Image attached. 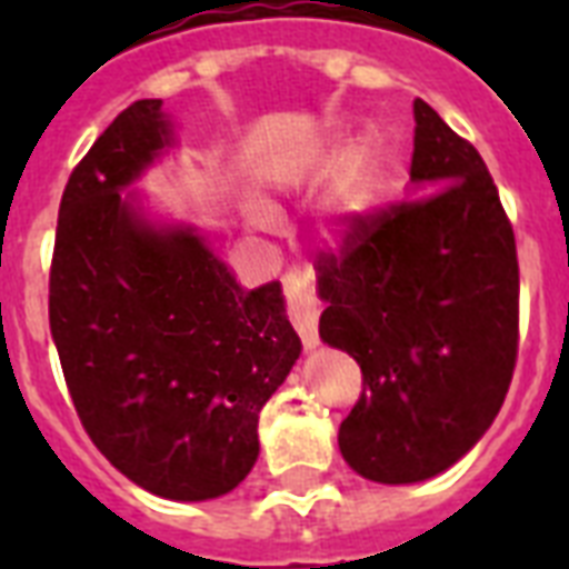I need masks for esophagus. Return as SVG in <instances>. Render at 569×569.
<instances>
[{
    "instance_id": "1",
    "label": "esophagus",
    "mask_w": 569,
    "mask_h": 569,
    "mask_svg": "<svg viewBox=\"0 0 569 569\" xmlns=\"http://www.w3.org/2000/svg\"><path fill=\"white\" fill-rule=\"evenodd\" d=\"M286 301H289V319H292L295 330L301 333L303 346H319V301L303 277H286Z\"/></svg>"
}]
</instances>
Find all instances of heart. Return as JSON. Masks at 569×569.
Listing matches in <instances>:
<instances>
[{"instance_id": "b5f03b06", "label": "heart", "mask_w": 569, "mask_h": 569, "mask_svg": "<svg viewBox=\"0 0 569 569\" xmlns=\"http://www.w3.org/2000/svg\"><path fill=\"white\" fill-rule=\"evenodd\" d=\"M366 200H369L366 180L363 177H351V180H346L337 191H333V197H330V209L346 218V214L360 212L366 206ZM250 218H253V221H266V212H262L259 206H253V209H250Z\"/></svg>"}]
</instances>
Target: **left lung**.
<instances>
[{"instance_id":"obj_1","label":"left lung","mask_w":569,"mask_h":569,"mask_svg":"<svg viewBox=\"0 0 569 569\" xmlns=\"http://www.w3.org/2000/svg\"><path fill=\"white\" fill-rule=\"evenodd\" d=\"M413 118L422 197L348 214L342 244L316 266L321 339L363 372L339 451L380 485L458 463L493 425L520 348L517 241L493 177L428 102Z\"/></svg>"}]
</instances>
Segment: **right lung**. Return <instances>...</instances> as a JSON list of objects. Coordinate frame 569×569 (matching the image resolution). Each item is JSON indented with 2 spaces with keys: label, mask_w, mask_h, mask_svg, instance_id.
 <instances>
[{
  "label": "right lung",
  "mask_w": 569,
  "mask_h": 569,
  "mask_svg": "<svg viewBox=\"0 0 569 569\" xmlns=\"http://www.w3.org/2000/svg\"><path fill=\"white\" fill-rule=\"evenodd\" d=\"M171 144L162 100L111 120L73 168L49 268V330L82 428L129 481L203 502L244 481L259 410L301 355L280 283L241 289L189 227L120 197Z\"/></svg>",
  "instance_id": "obj_1"
}]
</instances>
